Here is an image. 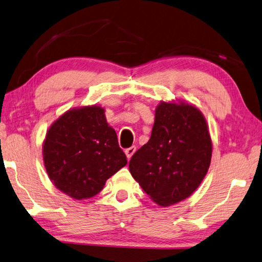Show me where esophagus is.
Masks as SVG:
<instances>
[{
  "instance_id": "34e87169",
  "label": "esophagus",
  "mask_w": 262,
  "mask_h": 262,
  "mask_svg": "<svg viewBox=\"0 0 262 262\" xmlns=\"http://www.w3.org/2000/svg\"><path fill=\"white\" fill-rule=\"evenodd\" d=\"M136 149H137L136 146H131V147H128V148L125 149V151H124V152H125V154H126L127 159H130V158L134 156V153L136 152Z\"/></svg>"
}]
</instances>
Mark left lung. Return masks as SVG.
Instances as JSON below:
<instances>
[{
    "mask_svg": "<svg viewBox=\"0 0 262 262\" xmlns=\"http://www.w3.org/2000/svg\"><path fill=\"white\" fill-rule=\"evenodd\" d=\"M207 122L194 105L161 102L151 138L132 156L128 168L144 191L162 207L187 199L211 161Z\"/></svg>",
    "mask_w": 262,
    "mask_h": 262,
    "instance_id": "left-lung-1",
    "label": "left lung"
}]
</instances>
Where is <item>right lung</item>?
Returning a JSON list of instances; mask_svg holds the SVG:
<instances>
[{"instance_id":"add662e5","label":"right lung","mask_w":262,"mask_h":262,"mask_svg":"<svg viewBox=\"0 0 262 262\" xmlns=\"http://www.w3.org/2000/svg\"><path fill=\"white\" fill-rule=\"evenodd\" d=\"M42 156L54 186L75 200L98 194L127 164L104 110L96 105L70 110L55 121L46 134Z\"/></svg>"}]
</instances>
